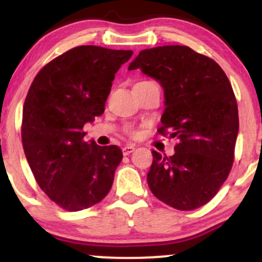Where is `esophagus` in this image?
Instances as JSON below:
<instances>
[{"mask_svg": "<svg viewBox=\"0 0 262 262\" xmlns=\"http://www.w3.org/2000/svg\"><path fill=\"white\" fill-rule=\"evenodd\" d=\"M134 149H136V146H133V144H128V146L123 147V155H124V156L130 155V153L133 152Z\"/></svg>", "mask_w": 262, "mask_h": 262, "instance_id": "obj_1", "label": "esophagus"}]
</instances>
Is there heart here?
Returning <instances> with one entry per match:
<instances>
[{
  "instance_id": "heart-1",
  "label": "heart",
  "mask_w": 262,
  "mask_h": 262,
  "mask_svg": "<svg viewBox=\"0 0 262 262\" xmlns=\"http://www.w3.org/2000/svg\"><path fill=\"white\" fill-rule=\"evenodd\" d=\"M143 82H146V81H143ZM138 83H141V82H138ZM128 133L130 134V136H136V130H133V129H130V130H128Z\"/></svg>"
}]
</instances>
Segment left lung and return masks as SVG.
<instances>
[{
    "mask_svg": "<svg viewBox=\"0 0 262 262\" xmlns=\"http://www.w3.org/2000/svg\"><path fill=\"white\" fill-rule=\"evenodd\" d=\"M165 90L158 133L178 139L175 155L152 150L148 186L179 210L212 200L231 172L238 134V107L231 82L212 58L186 46L144 49L129 64Z\"/></svg>",
    "mask_w": 262,
    "mask_h": 262,
    "instance_id": "left-lung-1",
    "label": "left lung"
}]
</instances>
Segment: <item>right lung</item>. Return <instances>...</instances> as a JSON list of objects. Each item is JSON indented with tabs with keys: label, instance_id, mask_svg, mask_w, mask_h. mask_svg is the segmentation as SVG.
<instances>
[{
	"label": "right lung",
	"instance_id": "obj_1",
	"mask_svg": "<svg viewBox=\"0 0 262 262\" xmlns=\"http://www.w3.org/2000/svg\"><path fill=\"white\" fill-rule=\"evenodd\" d=\"M132 50L81 46L44 66L23 109L24 152L40 189L68 212L87 209L112 189L118 146L83 141V125L104 113L115 73Z\"/></svg>",
	"mask_w": 262,
	"mask_h": 262
}]
</instances>
